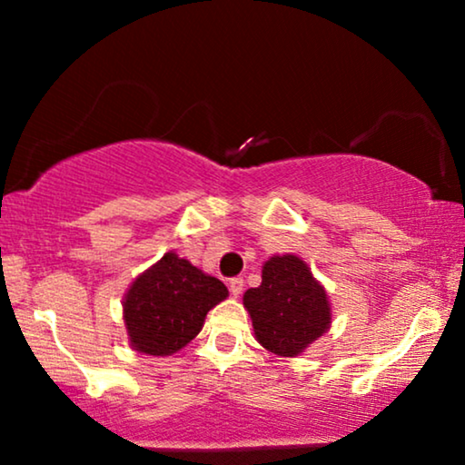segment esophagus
<instances>
[{
    "label": "esophagus",
    "mask_w": 465,
    "mask_h": 465,
    "mask_svg": "<svg viewBox=\"0 0 465 465\" xmlns=\"http://www.w3.org/2000/svg\"><path fill=\"white\" fill-rule=\"evenodd\" d=\"M228 288H231V294H232V296H239L241 292H243V279H241V277L231 279V283H228Z\"/></svg>",
    "instance_id": "esophagus-1"
}]
</instances>
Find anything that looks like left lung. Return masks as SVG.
<instances>
[{
	"label": "left lung",
	"instance_id": "1",
	"mask_svg": "<svg viewBox=\"0 0 465 465\" xmlns=\"http://www.w3.org/2000/svg\"><path fill=\"white\" fill-rule=\"evenodd\" d=\"M253 334L266 351L296 358L332 323L328 294L298 256H272L262 266V283L243 294Z\"/></svg>",
	"mask_w": 465,
	"mask_h": 465
}]
</instances>
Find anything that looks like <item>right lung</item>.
<instances>
[{
  "label": "right lung",
  "mask_w": 465,
  "mask_h": 465,
  "mask_svg": "<svg viewBox=\"0 0 465 465\" xmlns=\"http://www.w3.org/2000/svg\"><path fill=\"white\" fill-rule=\"evenodd\" d=\"M226 285L167 252L142 272L123 301L131 347L139 353L171 355L201 332L209 311L226 301Z\"/></svg>",
  "instance_id": "1"
}]
</instances>
